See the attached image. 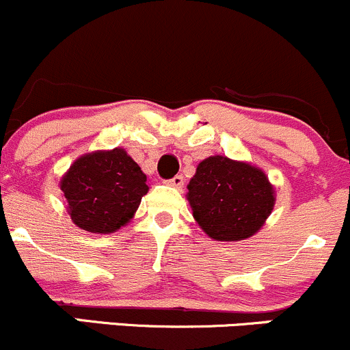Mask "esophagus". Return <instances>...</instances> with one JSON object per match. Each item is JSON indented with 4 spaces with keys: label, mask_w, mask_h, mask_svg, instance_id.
<instances>
[{
    "label": "esophagus",
    "mask_w": 350,
    "mask_h": 350,
    "mask_svg": "<svg viewBox=\"0 0 350 350\" xmlns=\"http://www.w3.org/2000/svg\"><path fill=\"white\" fill-rule=\"evenodd\" d=\"M169 185L174 186V187H183V186H185V178H183L181 174L174 176V178H172L171 181H169Z\"/></svg>",
    "instance_id": "34e87169"
}]
</instances>
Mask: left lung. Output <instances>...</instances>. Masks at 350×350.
<instances>
[{
  "instance_id": "1",
  "label": "left lung",
  "mask_w": 350,
  "mask_h": 350,
  "mask_svg": "<svg viewBox=\"0 0 350 350\" xmlns=\"http://www.w3.org/2000/svg\"><path fill=\"white\" fill-rule=\"evenodd\" d=\"M193 218L216 241H240L262 230L275 206L263 169L226 156L201 161L187 185Z\"/></svg>"
}]
</instances>
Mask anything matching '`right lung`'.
<instances>
[{"instance_id": "obj_1", "label": "right lung", "mask_w": 350, "mask_h": 350, "mask_svg": "<svg viewBox=\"0 0 350 350\" xmlns=\"http://www.w3.org/2000/svg\"><path fill=\"white\" fill-rule=\"evenodd\" d=\"M60 189L72 221L90 233L109 234L134 218L147 176L122 147L94 150L73 161L62 176Z\"/></svg>"}]
</instances>
